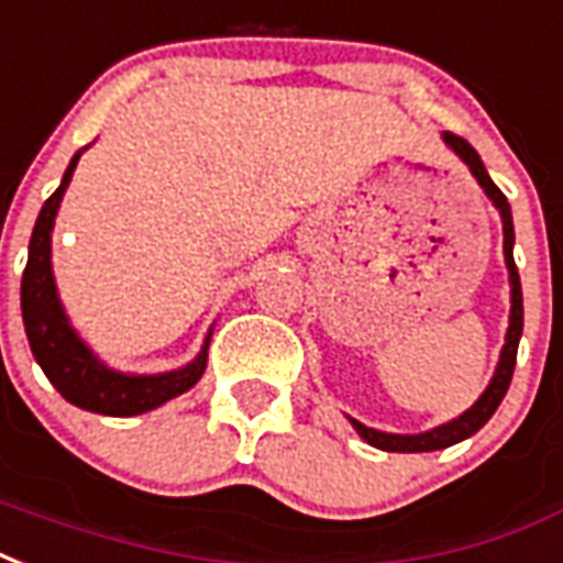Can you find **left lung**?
<instances>
[{
	"label": "left lung",
	"mask_w": 563,
	"mask_h": 563,
	"mask_svg": "<svg viewBox=\"0 0 563 563\" xmlns=\"http://www.w3.org/2000/svg\"><path fill=\"white\" fill-rule=\"evenodd\" d=\"M444 143L451 145L453 152L460 154V161L468 169L472 176L477 178V185L483 187V194L493 199V206L498 208L504 227V262H507V271H510V324H507V336H504L501 357H498V366H495L493 382L486 385V390L481 394V399L474 402L472 409L462 411L460 418H453L451 423H441L435 430L420 432V435H394V432L373 430V427H364L361 420H352V427L357 430V435L373 444L378 451L387 453H427V451H441V448H451L456 441L468 439L474 432L481 430L486 420L493 418L495 409L501 406L504 394L510 387V378H514L516 366V349H519V336H522V283H519V271H516L514 262V214H510V202L504 197L501 190L495 187V181L486 173L481 154L474 152L472 145L465 143L456 133H444Z\"/></svg>",
	"instance_id": "8db88e82"
}]
</instances>
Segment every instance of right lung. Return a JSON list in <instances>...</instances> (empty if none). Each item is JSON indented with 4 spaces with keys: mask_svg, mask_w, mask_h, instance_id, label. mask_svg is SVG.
I'll use <instances>...</instances> for the list:
<instances>
[{
    "mask_svg": "<svg viewBox=\"0 0 563 563\" xmlns=\"http://www.w3.org/2000/svg\"><path fill=\"white\" fill-rule=\"evenodd\" d=\"M77 152L70 157L68 169L62 176L56 194L44 202L41 214L32 229L29 241V262L20 283V307H23V324H26L32 355L44 369V376L53 382L62 397L74 402L77 409L95 411V415H110V418H133L157 406L166 399L185 394L197 385L208 364V331L202 352L181 369L157 373V376H131L101 364V357L82 343L80 334L70 328L65 307L59 301V289L53 280V262H49V232L59 214V202L70 185V176L80 161Z\"/></svg>",
    "mask_w": 563,
    "mask_h": 563,
    "instance_id": "obj_1",
    "label": "right lung"
}]
</instances>
